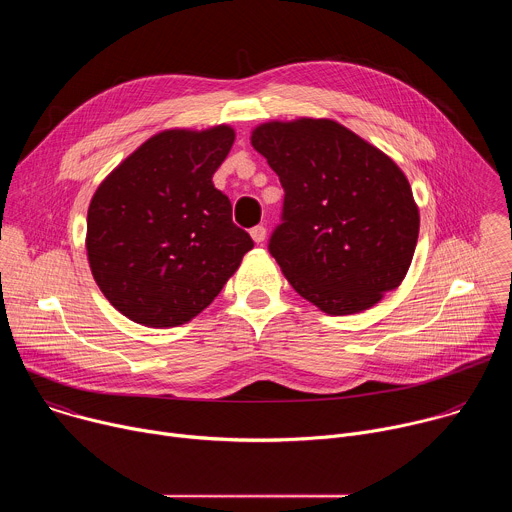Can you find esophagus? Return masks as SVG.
Segmentation results:
<instances>
[{
  "label": "esophagus",
  "mask_w": 512,
  "mask_h": 512,
  "mask_svg": "<svg viewBox=\"0 0 512 512\" xmlns=\"http://www.w3.org/2000/svg\"><path fill=\"white\" fill-rule=\"evenodd\" d=\"M265 237H267L265 227H261V225H259V227H253V229H251V239H253L257 245H259V243H263V241H265Z\"/></svg>",
  "instance_id": "esophagus-1"
}]
</instances>
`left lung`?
<instances>
[{"mask_svg":"<svg viewBox=\"0 0 512 512\" xmlns=\"http://www.w3.org/2000/svg\"><path fill=\"white\" fill-rule=\"evenodd\" d=\"M251 145L283 186L269 251L298 294L330 316L379 304L405 279L419 208L403 170L334 119L267 121Z\"/></svg>","mask_w":512,"mask_h":512,"instance_id":"8db88e82","label":"left lung"}]
</instances>
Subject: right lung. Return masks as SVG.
Here are the masks:
<instances>
[{"label": "right lung", "instance_id": "add662e5", "mask_svg": "<svg viewBox=\"0 0 512 512\" xmlns=\"http://www.w3.org/2000/svg\"><path fill=\"white\" fill-rule=\"evenodd\" d=\"M235 141L231 125L166 129L143 141L95 190L87 257L103 296L148 328L190 322L253 249L212 174Z\"/></svg>", "mask_w": 512, "mask_h": 512}]
</instances>
